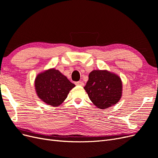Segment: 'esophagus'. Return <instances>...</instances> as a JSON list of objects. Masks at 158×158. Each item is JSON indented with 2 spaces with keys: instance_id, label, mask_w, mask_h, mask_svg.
Listing matches in <instances>:
<instances>
[{
  "instance_id": "obj_1",
  "label": "esophagus",
  "mask_w": 158,
  "mask_h": 158,
  "mask_svg": "<svg viewBox=\"0 0 158 158\" xmlns=\"http://www.w3.org/2000/svg\"><path fill=\"white\" fill-rule=\"evenodd\" d=\"M75 84L77 85H81V86H83V85H84V82H81V81H78V82H75Z\"/></svg>"
}]
</instances>
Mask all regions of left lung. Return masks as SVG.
I'll list each match as a JSON object with an SVG mask.
<instances>
[{
    "instance_id": "8db88e82",
    "label": "left lung",
    "mask_w": 158,
    "mask_h": 158,
    "mask_svg": "<svg viewBox=\"0 0 158 158\" xmlns=\"http://www.w3.org/2000/svg\"><path fill=\"white\" fill-rule=\"evenodd\" d=\"M84 88L89 99L99 109H106L116 104L122 95L121 78L107 70L91 72Z\"/></svg>"
}]
</instances>
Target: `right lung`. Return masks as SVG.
I'll return each instance as SVG.
<instances>
[{"instance_id": "right-lung-1", "label": "right lung", "mask_w": 158, "mask_h": 158, "mask_svg": "<svg viewBox=\"0 0 158 158\" xmlns=\"http://www.w3.org/2000/svg\"><path fill=\"white\" fill-rule=\"evenodd\" d=\"M35 85L39 98L53 107L63 103L70 91L75 86L66 76L54 69L38 74Z\"/></svg>"}]
</instances>
